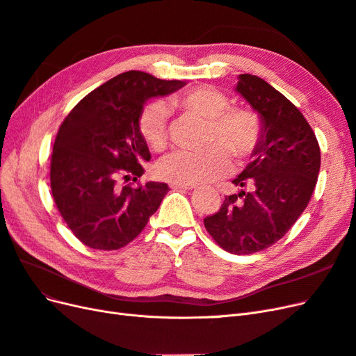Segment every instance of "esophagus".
<instances>
[{"label":"esophagus","mask_w":356,"mask_h":356,"mask_svg":"<svg viewBox=\"0 0 356 356\" xmlns=\"http://www.w3.org/2000/svg\"><path fill=\"white\" fill-rule=\"evenodd\" d=\"M174 190H193L196 188V184H170Z\"/></svg>","instance_id":"34e87169"}]
</instances>
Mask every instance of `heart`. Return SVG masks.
Returning <instances> with one entry per match:
<instances>
[{"label":"heart","mask_w":356,"mask_h":356,"mask_svg":"<svg viewBox=\"0 0 356 356\" xmlns=\"http://www.w3.org/2000/svg\"><path fill=\"white\" fill-rule=\"evenodd\" d=\"M172 110L186 115L207 118L204 144L199 153L175 152L160 160L159 175L174 184H202L227 175L232 169V153L243 160L260 144L263 134L261 117L251 108L230 106L229 96L212 86L179 92L169 96ZM166 105L160 101L148 104L139 131L153 152H163L169 141Z\"/></svg>","instance_id":"obj_1"}]
</instances>
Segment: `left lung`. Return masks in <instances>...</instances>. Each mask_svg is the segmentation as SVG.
Listing matches in <instances>:
<instances>
[{"instance_id": "1", "label": "left lung", "mask_w": 356, "mask_h": 356, "mask_svg": "<svg viewBox=\"0 0 356 356\" xmlns=\"http://www.w3.org/2000/svg\"><path fill=\"white\" fill-rule=\"evenodd\" d=\"M234 90L261 117L263 134L251 163L233 179L242 190L225 197L203 222L222 250L243 255L276 243L306 209L321 149L303 114L267 81L241 74Z\"/></svg>"}]
</instances>
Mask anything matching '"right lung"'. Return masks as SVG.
<instances>
[{
    "label": "right lung",
    "instance_id": "obj_1",
    "mask_svg": "<svg viewBox=\"0 0 356 356\" xmlns=\"http://www.w3.org/2000/svg\"><path fill=\"white\" fill-rule=\"evenodd\" d=\"M179 80H160L127 71L99 86L74 106L53 145L50 187L53 200L75 238L93 250L126 246L144 230L169 190L149 181L118 187V175L134 181L152 154L139 131L148 99L184 88Z\"/></svg>",
    "mask_w": 356,
    "mask_h": 356
}]
</instances>
